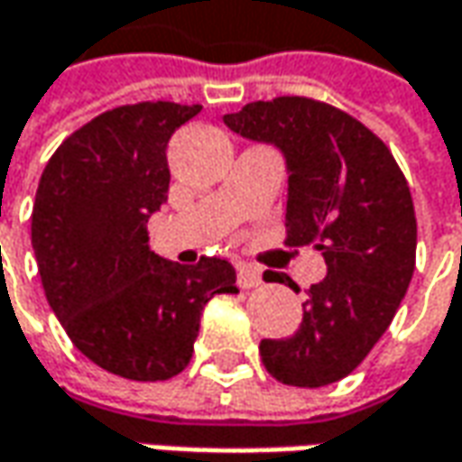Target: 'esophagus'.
I'll return each mask as SVG.
<instances>
[{"instance_id":"obj_1","label":"esophagus","mask_w":462,"mask_h":462,"mask_svg":"<svg viewBox=\"0 0 462 462\" xmlns=\"http://www.w3.org/2000/svg\"><path fill=\"white\" fill-rule=\"evenodd\" d=\"M236 282H239V288H244V291H252V288L262 285V273H259L257 267L239 264V275H236Z\"/></svg>"}]
</instances>
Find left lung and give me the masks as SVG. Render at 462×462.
<instances>
[{
    "label": "left lung",
    "instance_id": "8db88e82",
    "mask_svg": "<svg viewBox=\"0 0 462 462\" xmlns=\"http://www.w3.org/2000/svg\"><path fill=\"white\" fill-rule=\"evenodd\" d=\"M223 123L282 152L285 244L313 246L327 262L300 327L259 342L262 363L285 385L342 381L391 327L414 275L417 216L406 177L370 128L319 99L249 102Z\"/></svg>",
    "mask_w": 462,
    "mask_h": 462
}]
</instances>
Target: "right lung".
<instances>
[{
	"instance_id": "add662e5",
	"label": "right lung",
	"mask_w": 462,
	"mask_h": 462,
	"mask_svg": "<svg viewBox=\"0 0 462 462\" xmlns=\"http://www.w3.org/2000/svg\"><path fill=\"white\" fill-rule=\"evenodd\" d=\"M200 110H107L56 149L35 192L30 231L48 306L84 357L128 381L182 373L205 303L239 293L226 259L185 267L149 246V218L167 203L169 138Z\"/></svg>"
}]
</instances>
